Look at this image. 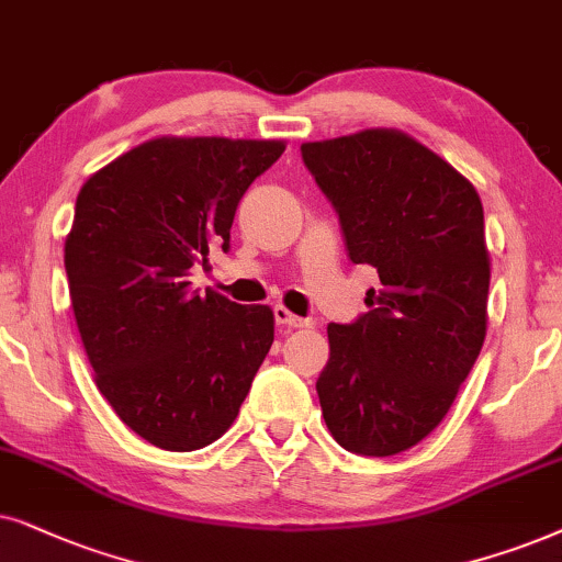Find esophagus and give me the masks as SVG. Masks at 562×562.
<instances>
[{
    "label": "esophagus",
    "mask_w": 562,
    "mask_h": 562,
    "mask_svg": "<svg viewBox=\"0 0 562 562\" xmlns=\"http://www.w3.org/2000/svg\"><path fill=\"white\" fill-rule=\"evenodd\" d=\"M274 321L280 326H285V328H308L311 326L308 318L295 316V313L290 311V308H285V305H277V308H274Z\"/></svg>",
    "instance_id": "1"
}]
</instances>
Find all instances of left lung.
Masks as SVG:
<instances>
[{"mask_svg": "<svg viewBox=\"0 0 562 562\" xmlns=\"http://www.w3.org/2000/svg\"><path fill=\"white\" fill-rule=\"evenodd\" d=\"M339 213L349 257L378 269L370 311L328 324L316 391L344 450L406 452L437 429L481 355L491 254L481 194L450 161L395 128L301 146Z\"/></svg>", "mask_w": 562, "mask_h": 562, "instance_id": "left-lung-1", "label": "left lung"}]
</instances>
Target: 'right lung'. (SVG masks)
Here are the masks:
<instances>
[{
  "label": "right lung",
  "mask_w": 562,
  "mask_h": 562,
  "mask_svg": "<svg viewBox=\"0 0 562 562\" xmlns=\"http://www.w3.org/2000/svg\"><path fill=\"white\" fill-rule=\"evenodd\" d=\"M285 140L159 136L81 184L64 244L71 308L94 383L120 422L169 452L236 422L274 341L269 305H238L190 269L228 249L236 205Z\"/></svg>",
  "instance_id": "1"
}]
</instances>
